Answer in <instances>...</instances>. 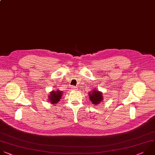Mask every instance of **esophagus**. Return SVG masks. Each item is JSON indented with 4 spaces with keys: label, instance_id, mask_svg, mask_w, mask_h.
I'll return each mask as SVG.
<instances>
[{
    "label": "esophagus",
    "instance_id": "obj_1",
    "mask_svg": "<svg viewBox=\"0 0 155 155\" xmlns=\"http://www.w3.org/2000/svg\"><path fill=\"white\" fill-rule=\"evenodd\" d=\"M72 88H73V90H75V89H76V87H74V86H73V87H72Z\"/></svg>",
    "mask_w": 155,
    "mask_h": 155
}]
</instances>
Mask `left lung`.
Here are the masks:
<instances>
[{"label": "left lung", "mask_w": 155, "mask_h": 155, "mask_svg": "<svg viewBox=\"0 0 155 155\" xmlns=\"http://www.w3.org/2000/svg\"><path fill=\"white\" fill-rule=\"evenodd\" d=\"M88 95L91 103L95 105L100 103L103 100L102 93L97 89H94L91 93H88Z\"/></svg>", "instance_id": "1"}]
</instances>
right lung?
Listing matches in <instances>:
<instances>
[{"label":"right lung","mask_w":155,"mask_h":155,"mask_svg":"<svg viewBox=\"0 0 155 155\" xmlns=\"http://www.w3.org/2000/svg\"><path fill=\"white\" fill-rule=\"evenodd\" d=\"M63 91L60 90H53L49 95V101L52 104H56L62 97Z\"/></svg>","instance_id":"add662e5"}]
</instances>
